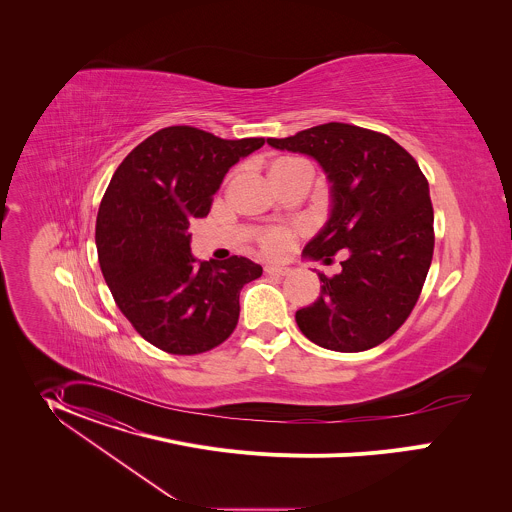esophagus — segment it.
Returning a JSON list of instances; mask_svg holds the SVG:
<instances>
[{
	"instance_id": "34e87169",
	"label": "esophagus",
	"mask_w": 512,
	"mask_h": 512,
	"mask_svg": "<svg viewBox=\"0 0 512 512\" xmlns=\"http://www.w3.org/2000/svg\"><path fill=\"white\" fill-rule=\"evenodd\" d=\"M264 272L266 274H270V276H286L288 272H290V268H284V266H276V264H268L266 268H264Z\"/></svg>"
}]
</instances>
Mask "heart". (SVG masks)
Here are the masks:
<instances>
[{"label": "heart", "mask_w": 512, "mask_h": 512, "mask_svg": "<svg viewBox=\"0 0 512 512\" xmlns=\"http://www.w3.org/2000/svg\"><path fill=\"white\" fill-rule=\"evenodd\" d=\"M301 169L311 171L309 163L303 161L301 157H278L270 165V177L272 179H282V177H288V175H292L295 171H301ZM293 236H295L293 228H286V226L270 228V230L260 234V248L270 256H280L290 248Z\"/></svg>", "instance_id": "1"}]
</instances>
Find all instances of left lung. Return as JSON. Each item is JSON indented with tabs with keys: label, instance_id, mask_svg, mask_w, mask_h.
I'll use <instances>...</instances> for the list:
<instances>
[{
	"label": "left lung",
	"instance_id": "1",
	"mask_svg": "<svg viewBox=\"0 0 512 512\" xmlns=\"http://www.w3.org/2000/svg\"><path fill=\"white\" fill-rule=\"evenodd\" d=\"M268 144L315 157L333 183L331 219L303 256L349 254L341 274H319L321 295L295 313L297 327L339 353L384 343L410 317L434 256V207L418 161L390 136L343 122Z\"/></svg>",
	"mask_w": 512,
	"mask_h": 512
}]
</instances>
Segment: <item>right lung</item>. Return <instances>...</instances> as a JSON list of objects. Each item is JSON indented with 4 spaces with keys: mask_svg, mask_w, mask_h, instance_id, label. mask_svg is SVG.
<instances>
[{
    "mask_svg": "<svg viewBox=\"0 0 512 512\" xmlns=\"http://www.w3.org/2000/svg\"><path fill=\"white\" fill-rule=\"evenodd\" d=\"M264 142L169 126L114 171L96 217L98 262L116 305L153 347L199 355L236 329L240 290L262 266L242 256L195 260L189 224L209 215L226 171Z\"/></svg>",
    "mask_w": 512,
    "mask_h": 512,
    "instance_id": "obj_1",
    "label": "right lung"
}]
</instances>
